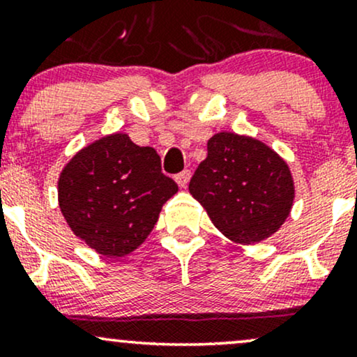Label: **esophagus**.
I'll use <instances>...</instances> for the list:
<instances>
[{
	"mask_svg": "<svg viewBox=\"0 0 357 357\" xmlns=\"http://www.w3.org/2000/svg\"><path fill=\"white\" fill-rule=\"evenodd\" d=\"M174 179H176V183H178L179 188H186V184L190 183V179H191V171L190 169H184L183 173L176 174Z\"/></svg>",
	"mask_w": 357,
	"mask_h": 357,
	"instance_id": "1",
	"label": "esophagus"
}]
</instances>
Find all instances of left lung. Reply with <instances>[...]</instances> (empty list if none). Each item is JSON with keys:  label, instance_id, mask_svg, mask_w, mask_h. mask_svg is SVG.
<instances>
[{"label": "left lung", "instance_id": "obj_1", "mask_svg": "<svg viewBox=\"0 0 357 357\" xmlns=\"http://www.w3.org/2000/svg\"><path fill=\"white\" fill-rule=\"evenodd\" d=\"M190 192L228 240L253 245L270 238L289 218L296 184L285 159L265 142L218 132L208 141Z\"/></svg>", "mask_w": 357, "mask_h": 357}]
</instances>
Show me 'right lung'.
<instances>
[{"mask_svg":"<svg viewBox=\"0 0 357 357\" xmlns=\"http://www.w3.org/2000/svg\"><path fill=\"white\" fill-rule=\"evenodd\" d=\"M178 184L161 173L153 147L126 132L104 136L72 155L59 176V206L73 235L105 258L134 252L153 231Z\"/></svg>","mask_w":357,"mask_h":357,"instance_id":"1","label":"right lung"}]
</instances>
